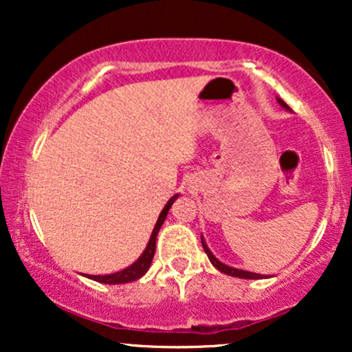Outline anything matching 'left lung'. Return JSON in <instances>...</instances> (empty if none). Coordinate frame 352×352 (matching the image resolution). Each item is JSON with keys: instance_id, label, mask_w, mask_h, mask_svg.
<instances>
[{"instance_id": "left-lung-1", "label": "left lung", "mask_w": 352, "mask_h": 352, "mask_svg": "<svg viewBox=\"0 0 352 352\" xmlns=\"http://www.w3.org/2000/svg\"><path fill=\"white\" fill-rule=\"evenodd\" d=\"M278 102H280V106H283V107H285V109H289V106H288V104L285 102V100L278 99ZM201 245H204V250H205V253H207L208 260L212 261V265L215 266L217 270H220L221 273H227V274H230V276L245 278V280H258V278H266V276H263V274L252 273V272H243V270H236V268H232V266H227V265H223V263H221V261H218L217 258L213 256L212 252H210V250L207 248V245H205V241H204V240H201Z\"/></svg>"}]
</instances>
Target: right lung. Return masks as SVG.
Listing matches in <instances>:
<instances>
[{
  "label": "right lung",
  "mask_w": 352,
  "mask_h": 352,
  "mask_svg": "<svg viewBox=\"0 0 352 352\" xmlns=\"http://www.w3.org/2000/svg\"><path fill=\"white\" fill-rule=\"evenodd\" d=\"M179 195H173L170 200L167 201V205H165L162 213L159 215V220H157V225L155 228H153L152 235H151V240H148V245L147 248H145V252L142 253V256L139 258V260L135 261L134 265H131L129 268L122 270V272H117V273H112V274H104V276H94V274H91V280L94 281H99V283H106V285H120V283H129V281H135L139 280L140 276H144L145 273H147V270L151 268V263H152V258H153V253H155V238H157V233H159L160 227H162L165 217H167L168 210H170L172 204L175 201V199Z\"/></svg>",
  "instance_id": "1"
}]
</instances>
